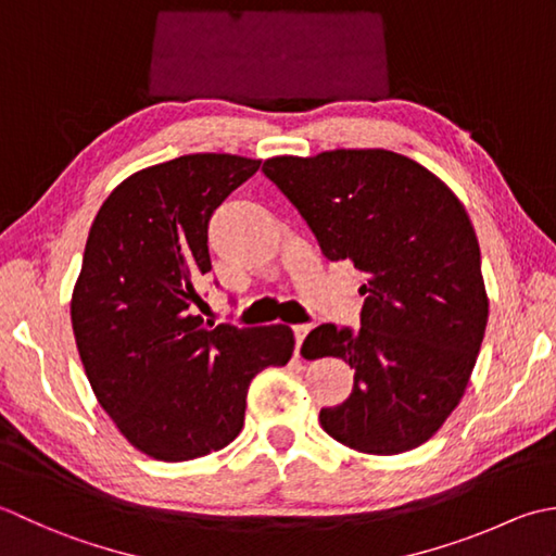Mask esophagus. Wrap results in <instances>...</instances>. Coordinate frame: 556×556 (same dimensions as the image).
Wrapping results in <instances>:
<instances>
[{
  "label": "esophagus",
  "instance_id": "1",
  "mask_svg": "<svg viewBox=\"0 0 556 556\" xmlns=\"http://www.w3.org/2000/svg\"><path fill=\"white\" fill-rule=\"evenodd\" d=\"M292 331H294V343H298V355L300 357V345H302V341L304 338H307V333L312 331V326L309 324H298V326H292Z\"/></svg>",
  "mask_w": 556,
  "mask_h": 556
}]
</instances>
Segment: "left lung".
<instances>
[{"label": "left lung", "instance_id": "left-lung-1", "mask_svg": "<svg viewBox=\"0 0 556 556\" xmlns=\"http://www.w3.org/2000/svg\"><path fill=\"white\" fill-rule=\"evenodd\" d=\"M264 175L326 258L367 280L362 326L321 324L302 345L304 357H343L355 369L353 393L321 407L326 434L371 456L425 444L466 393L490 314L466 206L427 167L383 149L276 155Z\"/></svg>", "mask_w": 556, "mask_h": 556}]
</instances>
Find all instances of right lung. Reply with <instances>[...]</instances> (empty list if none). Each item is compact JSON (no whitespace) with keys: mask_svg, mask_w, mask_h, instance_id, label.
Returning <instances> with one entry per match:
<instances>
[{"mask_svg":"<svg viewBox=\"0 0 556 556\" xmlns=\"http://www.w3.org/2000/svg\"><path fill=\"white\" fill-rule=\"evenodd\" d=\"M262 161L191 153L119 182L90 225L72 292L78 355L98 403L146 456L179 463L242 432L258 371L286 367L292 328L208 326L189 312L211 270L208 220Z\"/></svg>","mask_w":556,"mask_h":556,"instance_id":"obj_1","label":"right lung"}]
</instances>
